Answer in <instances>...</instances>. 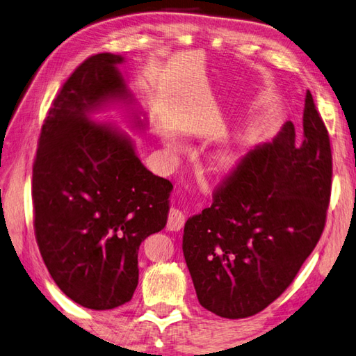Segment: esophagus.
Returning <instances> with one entry per match:
<instances>
[{"label": "esophagus", "mask_w": 356, "mask_h": 356, "mask_svg": "<svg viewBox=\"0 0 356 356\" xmlns=\"http://www.w3.org/2000/svg\"><path fill=\"white\" fill-rule=\"evenodd\" d=\"M184 226V213L179 209H170L168 216V229L172 232H178Z\"/></svg>", "instance_id": "obj_1"}]
</instances>
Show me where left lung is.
<instances>
[{
    "mask_svg": "<svg viewBox=\"0 0 356 356\" xmlns=\"http://www.w3.org/2000/svg\"><path fill=\"white\" fill-rule=\"evenodd\" d=\"M327 127L307 90L302 138L287 121L270 144L243 156L184 226L183 252L200 304L238 320L292 284L320 241L332 191Z\"/></svg>",
    "mask_w": 356,
    "mask_h": 356,
    "instance_id": "left-lung-1",
    "label": "left lung"
}]
</instances>
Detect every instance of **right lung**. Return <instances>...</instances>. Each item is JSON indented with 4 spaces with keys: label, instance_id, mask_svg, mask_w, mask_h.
<instances>
[{
    "label": "right lung",
    "instance_id": "obj_1",
    "mask_svg": "<svg viewBox=\"0 0 356 356\" xmlns=\"http://www.w3.org/2000/svg\"><path fill=\"white\" fill-rule=\"evenodd\" d=\"M120 55L84 60L42 122L32 170L36 244L56 286L93 310L132 300L138 249L168 222L172 183L154 175L132 143L87 118L126 95Z\"/></svg>",
    "mask_w": 356,
    "mask_h": 356
}]
</instances>
